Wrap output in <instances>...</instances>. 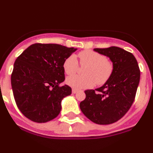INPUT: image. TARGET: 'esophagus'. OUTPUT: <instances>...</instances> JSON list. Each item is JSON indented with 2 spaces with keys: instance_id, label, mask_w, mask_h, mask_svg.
<instances>
[{
  "instance_id": "obj_1",
  "label": "esophagus",
  "mask_w": 153,
  "mask_h": 153,
  "mask_svg": "<svg viewBox=\"0 0 153 153\" xmlns=\"http://www.w3.org/2000/svg\"><path fill=\"white\" fill-rule=\"evenodd\" d=\"M78 92V91L75 89H72V94H76V93Z\"/></svg>"
}]
</instances>
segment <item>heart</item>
Returning <instances> with one entry per match:
<instances>
[{
	"label": "heart",
	"instance_id": "1",
	"mask_svg": "<svg viewBox=\"0 0 153 153\" xmlns=\"http://www.w3.org/2000/svg\"><path fill=\"white\" fill-rule=\"evenodd\" d=\"M81 65H88L85 76L72 75L66 79V83L75 90L91 88L97 84L102 85L110 78L113 72V65L102 54L93 51H83L78 53ZM78 62L75 55H70L63 62L64 72L72 75L78 69Z\"/></svg>",
	"mask_w": 153,
	"mask_h": 153
}]
</instances>
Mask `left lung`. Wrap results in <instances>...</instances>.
Masks as SVG:
<instances>
[{"label": "left lung", "mask_w": 153, "mask_h": 153, "mask_svg": "<svg viewBox=\"0 0 153 153\" xmlns=\"http://www.w3.org/2000/svg\"><path fill=\"white\" fill-rule=\"evenodd\" d=\"M108 56L113 65L110 78L100 88L85 91L86 98L80 102L84 115L98 125H109L122 118L134 101L140 72L131 53L118 47L95 48Z\"/></svg>", "instance_id": "1"}]
</instances>
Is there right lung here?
Wrapping results in <instances>:
<instances>
[{"label":"right lung","instance_id":"right-lung-1","mask_svg":"<svg viewBox=\"0 0 153 153\" xmlns=\"http://www.w3.org/2000/svg\"><path fill=\"white\" fill-rule=\"evenodd\" d=\"M76 48L56 44H34L17 57L11 75L16 103L28 119L44 123L60 112L61 102L72 94L65 80L63 62Z\"/></svg>","mask_w":153,"mask_h":153}]
</instances>
